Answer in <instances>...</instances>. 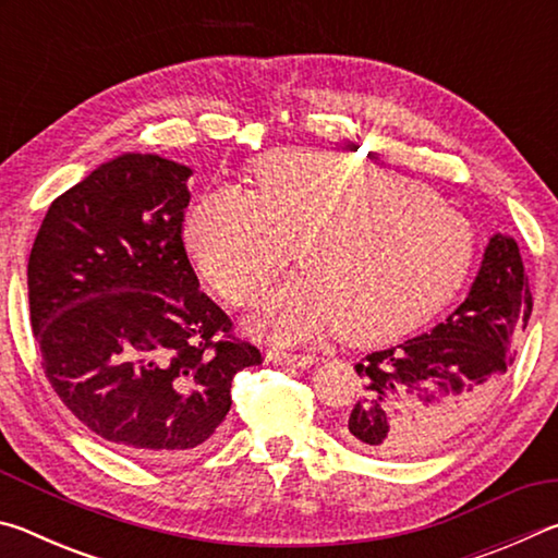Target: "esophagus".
<instances>
[{
    "mask_svg": "<svg viewBox=\"0 0 558 558\" xmlns=\"http://www.w3.org/2000/svg\"><path fill=\"white\" fill-rule=\"evenodd\" d=\"M268 362L280 364V366H298V369H307V366L315 364V356L313 354H288V352H278V349H270Z\"/></svg>",
    "mask_w": 558,
    "mask_h": 558,
    "instance_id": "1",
    "label": "esophagus"
}]
</instances>
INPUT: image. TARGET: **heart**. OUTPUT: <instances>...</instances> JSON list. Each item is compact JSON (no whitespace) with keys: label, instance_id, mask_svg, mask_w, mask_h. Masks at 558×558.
Masks as SVG:
<instances>
[{"label":"heart","instance_id":"b5f03b06","mask_svg":"<svg viewBox=\"0 0 558 558\" xmlns=\"http://www.w3.org/2000/svg\"><path fill=\"white\" fill-rule=\"evenodd\" d=\"M256 194H204L186 216L184 241L233 305L266 295L300 245L307 272L272 292L256 317L276 342L337 327L349 342H379L428 319L468 278L472 223L409 177L342 155L280 149L256 165Z\"/></svg>","mask_w":558,"mask_h":558}]
</instances>
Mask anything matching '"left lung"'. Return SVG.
<instances>
[{"label": "left lung", "mask_w": 558, "mask_h": 558, "mask_svg": "<svg viewBox=\"0 0 558 558\" xmlns=\"http://www.w3.org/2000/svg\"><path fill=\"white\" fill-rule=\"evenodd\" d=\"M529 315L532 290L519 245L495 233L468 298L440 325L356 364L362 396L339 428L342 438L384 458L440 448L493 399Z\"/></svg>", "instance_id": "8db88e82"}]
</instances>
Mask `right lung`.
<instances>
[{
	"label": "right lung",
	"instance_id": "1",
	"mask_svg": "<svg viewBox=\"0 0 558 558\" xmlns=\"http://www.w3.org/2000/svg\"><path fill=\"white\" fill-rule=\"evenodd\" d=\"M192 169L128 153L63 192L29 256L32 329L53 391L137 460L199 452L260 352L199 290L182 241Z\"/></svg>",
	"mask_w": 558,
	"mask_h": 558
}]
</instances>
